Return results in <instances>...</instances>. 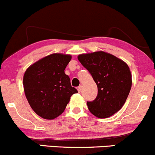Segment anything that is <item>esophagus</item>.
I'll return each instance as SVG.
<instances>
[{
    "label": "esophagus",
    "instance_id": "34e87169",
    "mask_svg": "<svg viewBox=\"0 0 155 155\" xmlns=\"http://www.w3.org/2000/svg\"><path fill=\"white\" fill-rule=\"evenodd\" d=\"M81 89H82V86H78V92H81Z\"/></svg>",
    "mask_w": 155,
    "mask_h": 155
}]
</instances>
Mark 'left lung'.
<instances>
[{"label": "left lung", "instance_id": "8db88e82", "mask_svg": "<svg viewBox=\"0 0 155 155\" xmlns=\"http://www.w3.org/2000/svg\"><path fill=\"white\" fill-rule=\"evenodd\" d=\"M78 58L97 86V97L87 101L89 111L99 118L113 115L123 107L131 90L129 67L122 60L104 51L80 54Z\"/></svg>", "mask_w": 155, "mask_h": 155}]
</instances>
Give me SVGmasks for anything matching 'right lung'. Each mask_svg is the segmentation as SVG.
<instances>
[{
    "label": "right lung",
    "mask_w": 155,
    "mask_h": 155,
    "mask_svg": "<svg viewBox=\"0 0 155 155\" xmlns=\"http://www.w3.org/2000/svg\"><path fill=\"white\" fill-rule=\"evenodd\" d=\"M71 58L69 54H51L25 71V94L31 109L40 117L48 120L58 117L64 112L71 96L78 93L64 71Z\"/></svg>",
    "instance_id": "obj_1"
}]
</instances>
